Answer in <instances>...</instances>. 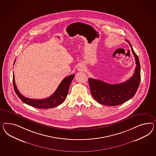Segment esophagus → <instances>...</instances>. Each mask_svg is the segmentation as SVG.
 Segmentation results:
<instances>
[{"label":"esophagus","mask_w":156,"mask_h":156,"mask_svg":"<svg viewBox=\"0 0 156 156\" xmlns=\"http://www.w3.org/2000/svg\"><path fill=\"white\" fill-rule=\"evenodd\" d=\"M84 66H83V65H82V64H80V65H79L78 66V67H77V69H78V70H79V71H80V72L83 71V70H84Z\"/></svg>","instance_id":"obj_1"}]
</instances>
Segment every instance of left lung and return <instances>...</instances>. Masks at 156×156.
<instances>
[{
  "mask_svg": "<svg viewBox=\"0 0 156 156\" xmlns=\"http://www.w3.org/2000/svg\"><path fill=\"white\" fill-rule=\"evenodd\" d=\"M132 51L135 57L136 66L133 76L125 82L111 84L103 81L89 78L90 91L94 99L99 103L106 105H120L131 99L136 93L140 82V64L130 42Z\"/></svg>",
  "mask_w": 156,
  "mask_h": 156,
  "instance_id": "8db88e82",
  "label": "left lung"
}]
</instances>
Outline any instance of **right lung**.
Returning <instances> with one entry per match:
<instances>
[{
	"label": "right lung",
	"instance_id": "1",
	"mask_svg": "<svg viewBox=\"0 0 156 156\" xmlns=\"http://www.w3.org/2000/svg\"><path fill=\"white\" fill-rule=\"evenodd\" d=\"M74 76L75 75L72 74L65 77L60 83L55 93L50 97L43 99H34L24 97L17 89L15 82L14 74L13 76V84L15 93L17 94L18 97L21 99V101L34 108L40 109H48L57 107L62 104L65 101L69 92L70 84L71 83L72 80H73Z\"/></svg>",
	"mask_w": 156,
	"mask_h": 156
}]
</instances>
